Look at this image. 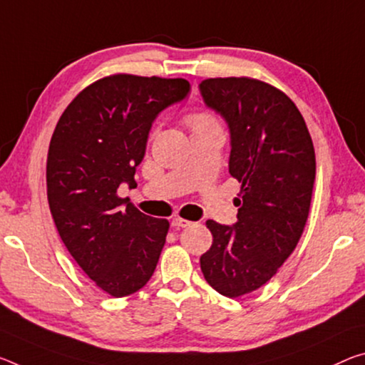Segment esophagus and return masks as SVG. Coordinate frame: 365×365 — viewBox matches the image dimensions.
<instances>
[{"label": "esophagus", "mask_w": 365, "mask_h": 365, "mask_svg": "<svg viewBox=\"0 0 365 365\" xmlns=\"http://www.w3.org/2000/svg\"><path fill=\"white\" fill-rule=\"evenodd\" d=\"M192 222L187 221V219H182V217H173L172 219V227L175 229H183V227H190Z\"/></svg>", "instance_id": "obj_1"}]
</instances>
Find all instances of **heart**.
<instances>
[{"instance_id": "heart-1", "label": "heart", "mask_w": 365, "mask_h": 365, "mask_svg": "<svg viewBox=\"0 0 365 365\" xmlns=\"http://www.w3.org/2000/svg\"><path fill=\"white\" fill-rule=\"evenodd\" d=\"M187 123L192 131L200 130H211V128H221L217 123V120L207 112H193L187 117Z\"/></svg>"}]
</instances>
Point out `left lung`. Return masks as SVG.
<instances>
[{
	"label": "left lung",
	"instance_id": "left-lung-1",
	"mask_svg": "<svg viewBox=\"0 0 365 365\" xmlns=\"http://www.w3.org/2000/svg\"><path fill=\"white\" fill-rule=\"evenodd\" d=\"M201 96L230 131L229 173L242 183L237 222L206 221L212 245L200 258L205 279L225 297L257 291L297 247L315 183V149L284 92L253 78L201 81Z\"/></svg>",
	"mask_w": 365,
	"mask_h": 365
}]
</instances>
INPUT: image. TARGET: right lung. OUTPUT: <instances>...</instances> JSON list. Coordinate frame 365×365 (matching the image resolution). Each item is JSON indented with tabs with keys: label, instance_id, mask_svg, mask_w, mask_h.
<instances>
[{
	"label": "right lung",
	"instance_id": "1",
	"mask_svg": "<svg viewBox=\"0 0 365 365\" xmlns=\"http://www.w3.org/2000/svg\"><path fill=\"white\" fill-rule=\"evenodd\" d=\"M187 79L112 74L83 89L58 120L47 158V196L63 244L97 287L135 294L159 262L167 219L141 212L117 190L135 187L155 117L187 97Z\"/></svg>",
	"mask_w": 365,
	"mask_h": 365
}]
</instances>
